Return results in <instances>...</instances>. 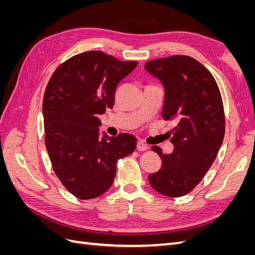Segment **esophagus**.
<instances>
[{
  "mask_svg": "<svg viewBox=\"0 0 255 255\" xmlns=\"http://www.w3.org/2000/svg\"><path fill=\"white\" fill-rule=\"evenodd\" d=\"M136 148H137L138 151H144V150L148 149L149 146H148V144L144 143L142 140H139V141L137 142V146H136Z\"/></svg>",
  "mask_w": 255,
  "mask_h": 255,
  "instance_id": "1",
  "label": "esophagus"
}]
</instances>
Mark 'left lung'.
I'll use <instances>...</instances> for the list:
<instances>
[{
    "label": "left lung",
    "mask_w": 255,
    "mask_h": 255,
    "mask_svg": "<svg viewBox=\"0 0 255 255\" xmlns=\"http://www.w3.org/2000/svg\"><path fill=\"white\" fill-rule=\"evenodd\" d=\"M144 68L165 87L163 118L177 122L171 154L157 145L151 148L161 158V167L148 179L159 194L182 197L201 182L223 141L226 117L220 90L212 73L190 56L153 59Z\"/></svg>",
    "instance_id": "left-lung-1"
}]
</instances>
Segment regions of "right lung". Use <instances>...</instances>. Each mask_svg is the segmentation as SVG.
I'll return each instance as SVG.
<instances>
[{
  "label": "right lung",
  "mask_w": 255,
  "mask_h": 255,
  "mask_svg": "<svg viewBox=\"0 0 255 255\" xmlns=\"http://www.w3.org/2000/svg\"><path fill=\"white\" fill-rule=\"evenodd\" d=\"M138 61H121L101 51L80 53L61 63L44 91V143L53 170L73 196L94 199L110 189L118 159L132 154L135 136H99L98 115L112 109L120 81Z\"/></svg>",
  "instance_id": "add662e5"
}]
</instances>
